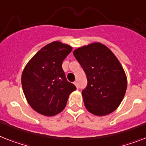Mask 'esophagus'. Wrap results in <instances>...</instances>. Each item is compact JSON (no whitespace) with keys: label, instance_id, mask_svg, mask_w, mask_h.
Here are the masks:
<instances>
[{"label":"esophagus","instance_id":"1","mask_svg":"<svg viewBox=\"0 0 146 146\" xmlns=\"http://www.w3.org/2000/svg\"><path fill=\"white\" fill-rule=\"evenodd\" d=\"M74 85H75V86H76V87H77V88H78V82H77V81H74Z\"/></svg>","mask_w":146,"mask_h":146}]
</instances>
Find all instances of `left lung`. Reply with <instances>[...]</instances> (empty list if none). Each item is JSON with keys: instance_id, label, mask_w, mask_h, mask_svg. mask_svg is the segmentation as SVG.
I'll return each mask as SVG.
<instances>
[{"instance_id": "obj_1", "label": "left lung", "mask_w": 146, "mask_h": 146, "mask_svg": "<svg viewBox=\"0 0 146 146\" xmlns=\"http://www.w3.org/2000/svg\"><path fill=\"white\" fill-rule=\"evenodd\" d=\"M73 54L87 78V86L82 90L86 110L99 116L111 113L119 107L127 89V78L118 59L98 42L76 49Z\"/></svg>"}]
</instances>
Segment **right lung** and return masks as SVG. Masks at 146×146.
I'll return each mask as SVG.
<instances>
[{
  "label": "right lung",
  "instance_id": "add662e5",
  "mask_svg": "<svg viewBox=\"0 0 146 146\" xmlns=\"http://www.w3.org/2000/svg\"><path fill=\"white\" fill-rule=\"evenodd\" d=\"M72 48L53 42L39 50L25 66L21 84L27 102L37 113L56 115L66 108L68 96L77 89L62 68Z\"/></svg>",
  "mask_w": 146,
  "mask_h": 146
}]
</instances>
